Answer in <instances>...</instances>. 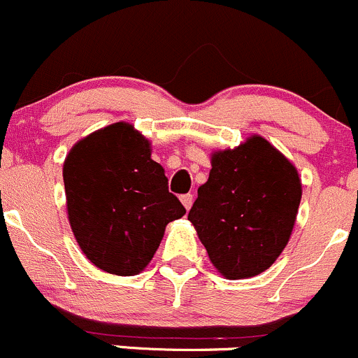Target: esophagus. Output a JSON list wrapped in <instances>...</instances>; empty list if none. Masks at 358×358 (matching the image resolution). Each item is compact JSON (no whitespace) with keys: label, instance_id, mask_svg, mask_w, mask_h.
Listing matches in <instances>:
<instances>
[{"label":"esophagus","instance_id":"esophagus-1","mask_svg":"<svg viewBox=\"0 0 358 358\" xmlns=\"http://www.w3.org/2000/svg\"><path fill=\"white\" fill-rule=\"evenodd\" d=\"M193 194L191 193H187V194H182V196H180V201H182V205H184V208L186 210H189L191 208V205H193Z\"/></svg>","mask_w":358,"mask_h":358}]
</instances>
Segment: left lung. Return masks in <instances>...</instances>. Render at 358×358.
<instances>
[{
  "mask_svg": "<svg viewBox=\"0 0 358 358\" xmlns=\"http://www.w3.org/2000/svg\"><path fill=\"white\" fill-rule=\"evenodd\" d=\"M210 162L187 220L219 274L233 281L259 275L293 233L301 200L296 167L259 134L217 150Z\"/></svg>",
  "mask_w": 358,
  "mask_h": 358,
  "instance_id": "8db88e82",
  "label": "left lung"
}]
</instances>
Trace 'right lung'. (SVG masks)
I'll use <instances>...</instances> for the list:
<instances>
[{
	"mask_svg": "<svg viewBox=\"0 0 358 358\" xmlns=\"http://www.w3.org/2000/svg\"><path fill=\"white\" fill-rule=\"evenodd\" d=\"M70 229L91 264L117 275L145 271L165 227L186 208L169 193L152 158V143L134 125L115 122L91 132L64 162Z\"/></svg>",
	"mask_w": 358,
	"mask_h": 358,
	"instance_id": "1",
	"label": "right lung"
}]
</instances>
